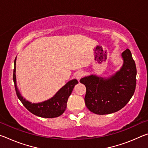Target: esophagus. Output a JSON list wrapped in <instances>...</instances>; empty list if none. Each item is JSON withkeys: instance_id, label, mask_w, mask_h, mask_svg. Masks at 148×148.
Returning <instances> with one entry per match:
<instances>
[{"instance_id": "34e87169", "label": "esophagus", "mask_w": 148, "mask_h": 148, "mask_svg": "<svg viewBox=\"0 0 148 148\" xmlns=\"http://www.w3.org/2000/svg\"><path fill=\"white\" fill-rule=\"evenodd\" d=\"M83 76H84V72L83 71H78L77 72V74H76V77H77V79H80L82 78V77H83Z\"/></svg>"}]
</instances>
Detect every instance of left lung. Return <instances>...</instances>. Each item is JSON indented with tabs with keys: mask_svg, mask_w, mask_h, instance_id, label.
I'll list each match as a JSON object with an SVG mask.
<instances>
[{
	"mask_svg": "<svg viewBox=\"0 0 148 148\" xmlns=\"http://www.w3.org/2000/svg\"><path fill=\"white\" fill-rule=\"evenodd\" d=\"M123 65L109 77L91 74L80 79L86 87L85 103L94 114L105 115L123 108L131 99L136 88V68L131 51L121 53Z\"/></svg>",
	"mask_w": 148,
	"mask_h": 148,
	"instance_id": "8db88e82",
	"label": "left lung"
}]
</instances>
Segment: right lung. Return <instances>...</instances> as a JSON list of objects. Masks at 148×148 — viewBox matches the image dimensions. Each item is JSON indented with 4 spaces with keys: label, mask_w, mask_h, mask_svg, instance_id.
<instances>
[{
    "label": "right lung",
    "mask_w": 148,
    "mask_h": 148,
    "mask_svg": "<svg viewBox=\"0 0 148 148\" xmlns=\"http://www.w3.org/2000/svg\"><path fill=\"white\" fill-rule=\"evenodd\" d=\"M16 57L14 61V69L13 74V79L15 85L17 96L24 106L35 116L45 117V118H53L59 117L64 113L66 108V103L68 99L71 95L74 86L78 82L76 79H73L67 82L61 87L51 98L38 103H32L27 101L20 93L17 88L16 82Z\"/></svg>",
    "instance_id": "add662e5"
}]
</instances>
